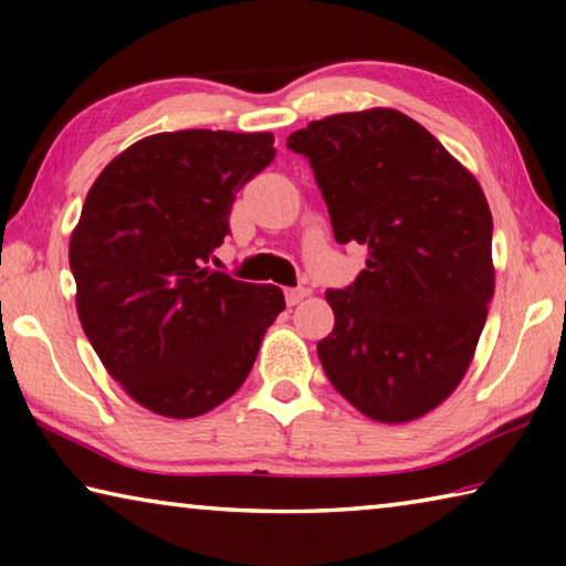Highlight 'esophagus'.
Here are the masks:
<instances>
[{
  "mask_svg": "<svg viewBox=\"0 0 566 566\" xmlns=\"http://www.w3.org/2000/svg\"><path fill=\"white\" fill-rule=\"evenodd\" d=\"M284 296H286V304L294 306V304H300L304 296H310V290H304V286H294V290H286Z\"/></svg>",
  "mask_w": 566,
  "mask_h": 566,
  "instance_id": "esophagus-1",
  "label": "esophagus"
}]
</instances>
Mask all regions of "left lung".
I'll list each match as a JSON object with an SVG mask.
<instances>
[{"instance_id":"8db88e82","label":"left lung","mask_w":566,"mask_h":566,"mask_svg":"<svg viewBox=\"0 0 566 566\" xmlns=\"http://www.w3.org/2000/svg\"><path fill=\"white\" fill-rule=\"evenodd\" d=\"M286 147L310 159L337 242L369 254L352 286L327 292L324 371L364 417H424L464 379L494 294L482 187L434 134L387 107L310 122Z\"/></svg>"}]
</instances>
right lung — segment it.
I'll use <instances>...</instances> for the list:
<instances>
[{"mask_svg":"<svg viewBox=\"0 0 566 566\" xmlns=\"http://www.w3.org/2000/svg\"><path fill=\"white\" fill-rule=\"evenodd\" d=\"M270 132H161L114 157L70 239L76 314L104 369L169 419L244 385L284 310L274 284L209 270L237 191L274 159Z\"/></svg>","mask_w":566,"mask_h":566,"instance_id":"add662e5","label":"right lung"}]
</instances>
